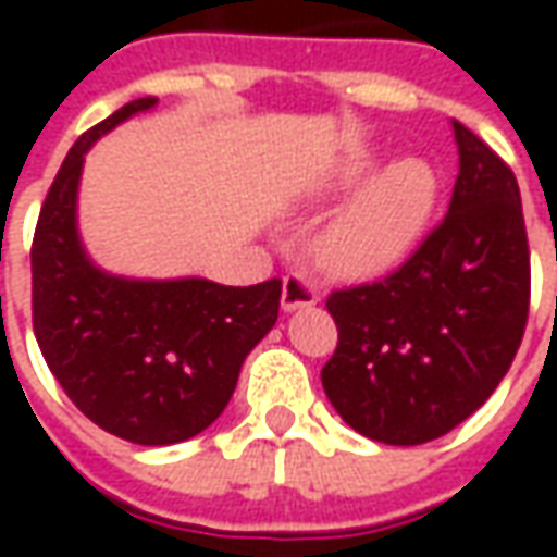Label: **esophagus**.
<instances>
[{"label":"esophagus","mask_w":557,"mask_h":557,"mask_svg":"<svg viewBox=\"0 0 557 557\" xmlns=\"http://www.w3.org/2000/svg\"><path fill=\"white\" fill-rule=\"evenodd\" d=\"M319 300V288L310 275L304 272H290L282 282V307L285 310H300V307H312Z\"/></svg>","instance_id":"esophagus-1"}]
</instances>
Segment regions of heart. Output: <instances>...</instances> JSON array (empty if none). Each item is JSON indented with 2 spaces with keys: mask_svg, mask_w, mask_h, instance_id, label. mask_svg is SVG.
Listing matches in <instances>:
<instances>
[{
  "mask_svg": "<svg viewBox=\"0 0 557 557\" xmlns=\"http://www.w3.org/2000/svg\"><path fill=\"white\" fill-rule=\"evenodd\" d=\"M374 158L359 154L334 173V191H350L372 176ZM437 170L424 158H403L356 191L319 232L315 253L325 267L347 275H369L399 263L437 203Z\"/></svg>",
  "mask_w": 557,
  "mask_h": 557,
  "instance_id": "heart-1",
  "label": "heart"
}]
</instances>
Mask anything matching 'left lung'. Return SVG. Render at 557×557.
Listing matches in <instances>:
<instances>
[{"mask_svg": "<svg viewBox=\"0 0 557 557\" xmlns=\"http://www.w3.org/2000/svg\"><path fill=\"white\" fill-rule=\"evenodd\" d=\"M449 213L384 278L332 290L337 347L322 387L362 437L418 446L499 387L530 310V247L511 166L453 120Z\"/></svg>", "mask_w": 557, "mask_h": 557, "instance_id": "obj_1", "label": "left lung"}]
</instances>
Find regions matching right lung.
Returning <instances> with one entry per match:
<instances>
[{
	"label": "right lung",
	"instance_id": "1",
	"mask_svg": "<svg viewBox=\"0 0 557 557\" xmlns=\"http://www.w3.org/2000/svg\"><path fill=\"white\" fill-rule=\"evenodd\" d=\"M158 98L123 104L67 151L33 232V334L76 409L101 431L166 446L210 428L245 356L278 319L282 278L232 288L207 278L108 275L76 235V185L98 136Z\"/></svg>",
	"mask_w": 557,
	"mask_h": 557
}]
</instances>
